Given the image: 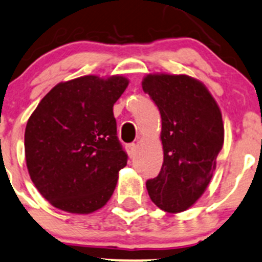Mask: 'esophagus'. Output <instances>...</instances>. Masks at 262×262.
<instances>
[{
  "label": "esophagus",
  "instance_id": "obj_1",
  "mask_svg": "<svg viewBox=\"0 0 262 262\" xmlns=\"http://www.w3.org/2000/svg\"><path fill=\"white\" fill-rule=\"evenodd\" d=\"M126 152H128L130 158H133V157L136 156V152H137V145L134 144V143H132V144H128V145H126Z\"/></svg>",
  "mask_w": 262,
  "mask_h": 262
}]
</instances>
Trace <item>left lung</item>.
I'll return each mask as SVG.
<instances>
[{"instance_id": "left-lung-1", "label": "left lung", "mask_w": 262, "mask_h": 262, "mask_svg": "<svg viewBox=\"0 0 262 262\" xmlns=\"http://www.w3.org/2000/svg\"><path fill=\"white\" fill-rule=\"evenodd\" d=\"M144 93L162 118L163 164L147 191L154 205L169 213L188 210L211 182L224 145L222 114L207 88L188 75L149 74Z\"/></svg>"}]
</instances>
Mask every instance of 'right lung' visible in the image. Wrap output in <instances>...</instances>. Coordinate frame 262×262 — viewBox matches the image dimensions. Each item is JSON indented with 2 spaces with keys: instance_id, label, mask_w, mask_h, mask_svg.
Here are the masks:
<instances>
[{
  "instance_id": "add662e5",
  "label": "right lung",
  "mask_w": 262,
  "mask_h": 262,
  "mask_svg": "<svg viewBox=\"0 0 262 262\" xmlns=\"http://www.w3.org/2000/svg\"><path fill=\"white\" fill-rule=\"evenodd\" d=\"M128 84L120 75L59 82L29 118L26 166L54 207L86 214L110 200L128 159L117 137L113 105Z\"/></svg>"
}]
</instances>
